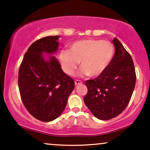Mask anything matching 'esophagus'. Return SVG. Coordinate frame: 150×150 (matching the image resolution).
<instances>
[{
    "label": "esophagus",
    "instance_id": "obj_1",
    "mask_svg": "<svg viewBox=\"0 0 150 150\" xmlns=\"http://www.w3.org/2000/svg\"><path fill=\"white\" fill-rule=\"evenodd\" d=\"M74 83H75V85L76 86V85H80V84H81V83H82V81H79V80H76Z\"/></svg>",
    "mask_w": 150,
    "mask_h": 150
}]
</instances>
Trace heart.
Returning <instances> with one entry per match:
<instances>
[{
    "label": "heart",
    "mask_w": 150,
    "mask_h": 150,
    "mask_svg": "<svg viewBox=\"0 0 150 150\" xmlns=\"http://www.w3.org/2000/svg\"><path fill=\"white\" fill-rule=\"evenodd\" d=\"M113 53V46L109 42L85 39L73 42L69 51H61L59 60L67 74L73 75L80 62L82 75L97 77L107 69Z\"/></svg>",
    "instance_id": "obj_1"
}]
</instances>
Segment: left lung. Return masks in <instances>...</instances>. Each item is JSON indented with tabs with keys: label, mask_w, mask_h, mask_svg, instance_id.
Returning a JSON list of instances; mask_svg holds the SVG:
<instances>
[{
	"label": "left lung",
	"mask_w": 150,
	"mask_h": 150,
	"mask_svg": "<svg viewBox=\"0 0 150 150\" xmlns=\"http://www.w3.org/2000/svg\"><path fill=\"white\" fill-rule=\"evenodd\" d=\"M115 52L107 69L96 79L85 81L88 91L84 102L96 118L108 120L124 111L132 97L136 73L130 54L117 38Z\"/></svg>",
	"instance_id": "8db88e82"
}]
</instances>
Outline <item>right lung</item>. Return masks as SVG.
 <instances>
[{
  "mask_svg": "<svg viewBox=\"0 0 150 150\" xmlns=\"http://www.w3.org/2000/svg\"><path fill=\"white\" fill-rule=\"evenodd\" d=\"M59 36H48L35 41L24 54L18 73L22 101L30 114L42 122L53 121L61 115L74 81L63 72L57 58L46 59L43 54L58 50Z\"/></svg>",
  "mask_w": 150,
  "mask_h": 150,
  "instance_id": "obj_1",
  "label": "right lung"
}]
</instances>
